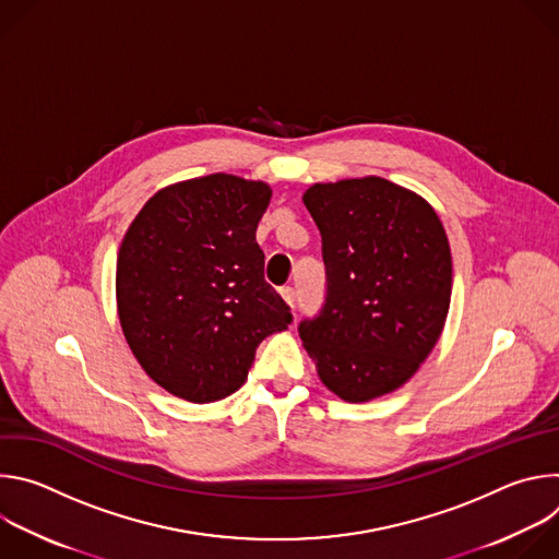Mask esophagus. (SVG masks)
<instances>
[{
  "label": "esophagus",
  "mask_w": 559,
  "mask_h": 559,
  "mask_svg": "<svg viewBox=\"0 0 559 559\" xmlns=\"http://www.w3.org/2000/svg\"><path fill=\"white\" fill-rule=\"evenodd\" d=\"M281 296H283V300L294 309L296 307V289L294 287H283L281 289Z\"/></svg>",
  "instance_id": "1"
}]
</instances>
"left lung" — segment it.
I'll return each mask as SVG.
<instances>
[{"mask_svg": "<svg viewBox=\"0 0 559 559\" xmlns=\"http://www.w3.org/2000/svg\"><path fill=\"white\" fill-rule=\"evenodd\" d=\"M328 294L298 325L318 378L347 403L403 386L436 347L451 302V250L436 210L380 177L313 183Z\"/></svg>", "mask_w": 559, "mask_h": 559, "instance_id": "1", "label": "left lung"}]
</instances>
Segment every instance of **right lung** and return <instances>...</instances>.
Here are the masks:
<instances>
[{
	"label": "right lung",
	"mask_w": 559,
	"mask_h": 559,
	"mask_svg": "<svg viewBox=\"0 0 559 559\" xmlns=\"http://www.w3.org/2000/svg\"><path fill=\"white\" fill-rule=\"evenodd\" d=\"M263 181L210 175L158 190L117 254V309L143 371L173 395L214 403L248 378L257 347L292 313L265 283Z\"/></svg>",
	"instance_id": "add662e5"
}]
</instances>
